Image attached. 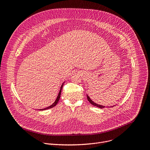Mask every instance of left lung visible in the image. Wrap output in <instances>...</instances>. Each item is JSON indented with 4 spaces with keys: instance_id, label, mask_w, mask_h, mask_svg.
Returning a JSON list of instances; mask_svg holds the SVG:
<instances>
[{
    "instance_id": "8db88e82",
    "label": "left lung",
    "mask_w": 150,
    "mask_h": 150,
    "mask_svg": "<svg viewBox=\"0 0 150 150\" xmlns=\"http://www.w3.org/2000/svg\"><path fill=\"white\" fill-rule=\"evenodd\" d=\"M87 99H88V101L92 104V105H94V106H96V107H97V108H100V109H103V108H104V107L105 106H103V105H99V104H97V103H94V102H93L91 100V98H90V97L88 96V95H87Z\"/></svg>"
}]
</instances>
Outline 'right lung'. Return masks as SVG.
I'll use <instances>...</instances> for the list:
<instances>
[{
	"label": "right lung",
	"instance_id": "add662e5",
	"mask_svg": "<svg viewBox=\"0 0 150 150\" xmlns=\"http://www.w3.org/2000/svg\"><path fill=\"white\" fill-rule=\"evenodd\" d=\"M63 85V83H62V86H61V87H60V91H59V94H58V96H57V97L56 100H55V101L53 103V104H52L51 105H50L49 107H48V108H45V109H40V110H47V109H51V108H53V107H54V106H55V105H56L57 104V103H58V101H59V99H60V97L61 91H62V90Z\"/></svg>",
	"mask_w": 150,
	"mask_h": 150
}]
</instances>
